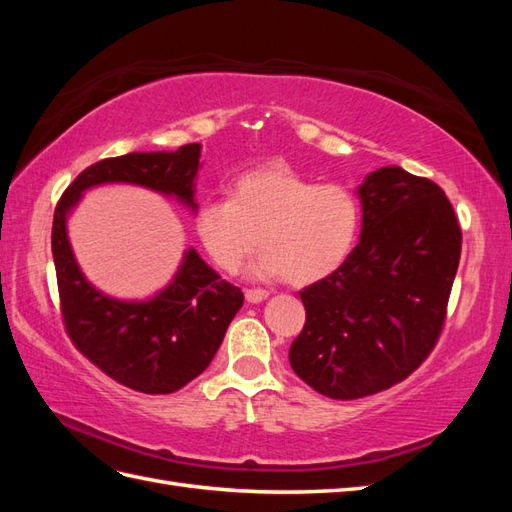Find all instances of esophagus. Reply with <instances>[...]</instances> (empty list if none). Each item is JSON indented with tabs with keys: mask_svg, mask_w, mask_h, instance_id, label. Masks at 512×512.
Returning <instances> with one entry per match:
<instances>
[{
	"mask_svg": "<svg viewBox=\"0 0 512 512\" xmlns=\"http://www.w3.org/2000/svg\"><path fill=\"white\" fill-rule=\"evenodd\" d=\"M267 297H269L267 290H260V288L245 290V301H247V303H262Z\"/></svg>",
	"mask_w": 512,
	"mask_h": 512,
	"instance_id": "esophagus-1",
	"label": "esophagus"
}]
</instances>
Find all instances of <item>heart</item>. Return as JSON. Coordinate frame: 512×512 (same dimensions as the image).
I'll return each instance as SVG.
<instances>
[{
    "label": "heart",
    "mask_w": 512,
    "mask_h": 512,
    "mask_svg": "<svg viewBox=\"0 0 512 512\" xmlns=\"http://www.w3.org/2000/svg\"><path fill=\"white\" fill-rule=\"evenodd\" d=\"M361 209L344 185L312 183L286 166L250 170L230 185V198L200 203L194 232L211 262L237 273L258 247L252 280L307 286L344 265L359 237Z\"/></svg>",
    "instance_id": "1"
}]
</instances>
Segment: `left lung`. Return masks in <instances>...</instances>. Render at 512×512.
<instances>
[{
  "label": "left lung",
  "mask_w": 512,
  "mask_h": 512,
  "mask_svg": "<svg viewBox=\"0 0 512 512\" xmlns=\"http://www.w3.org/2000/svg\"><path fill=\"white\" fill-rule=\"evenodd\" d=\"M361 239L301 292L305 327L290 367L331 399H359L408 378L442 331L461 254L455 211L436 183L384 166L356 188Z\"/></svg>",
  "instance_id": "8db88e82"
}]
</instances>
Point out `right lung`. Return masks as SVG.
<instances>
[{"label": "right lung", "mask_w": 512, "mask_h": 512, "mask_svg": "<svg viewBox=\"0 0 512 512\" xmlns=\"http://www.w3.org/2000/svg\"><path fill=\"white\" fill-rule=\"evenodd\" d=\"M203 145L177 151H134L85 168L61 196L53 218V260L66 329L74 346L128 389L166 395L203 374L243 292L224 282L194 247L162 290L145 299H117L91 284L68 237V220L87 190L126 183L177 200L196 213V177Z\"/></svg>", "instance_id": "right-lung-1"}]
</instances>
